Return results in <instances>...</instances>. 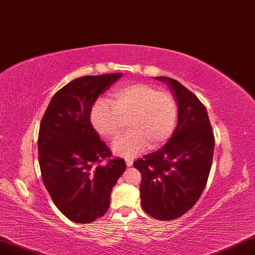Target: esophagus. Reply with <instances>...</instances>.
<instances>
[{
    "instance_id": "esophagus-1",
    "label": "esophagus",
    "mask_w": 255,
    "mask_h": 255,
    "mask_svg": "<svg viewBox=\"0 0 255 255\" xmlns=\"http://www.w3.org/2000/svg\"><path fill=\"white\" fill-rule=\"evenodd\" d=\"M125 160H126V163H127V166H128V167L131 166V165H132V163H134V160L130 159V157H126Z\"/></svg>"
}]
</instances>
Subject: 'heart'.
Wrapping results in <instances>:
<instances>
[{"mask_svg":"<svg viewBox=\"0 0 255 255\" xmlns=\"http://www.w3.org/2000/svg\"><path fill=\"white\" fill-rule=\"evenodd\" d=\"M178 106L174 95L154 85L136 83L96 101L89 112L94 129L107 139H115L128 121L130 130L113 143L115 153L134 156L145 146L155 149L173 134Z\"/></svg>","mask_w":255,"mask_h":255,"instance_id":"b5f03b06","label":"heart"}]
</instances>
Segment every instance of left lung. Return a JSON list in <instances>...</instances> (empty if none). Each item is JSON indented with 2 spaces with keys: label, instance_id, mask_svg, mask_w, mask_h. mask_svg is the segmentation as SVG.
<instances>
[{
  "label": "left lung",
  "instance_id": "left-lung-1",
  "mask_svg": "<svg viewBox=\"0 0 255 255\" xmlns=\"http://www.w3.org/2000/svg\"><path fill=\"white\" fill-rule=\"evenodd\" d=\"M176 99L178 121L164 146L134 162L141 173L140 197L145 213L157 220H173L197 202L208 183L215 137L207 108L174 79L155 77Z\"/></svg>",
  "mask_w": 255,
  "mask_h": 255
}]
</instances>
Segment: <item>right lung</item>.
Instances as JSON below:
<instances>
[{"label": "right lung", "instance_id": "1", "mask_svg": "<svg viewBox=\"0 0 255 255\" xmlns=\"http://www.w3.org/2000/svg\"><path fill=\"white\" fill-rule=\"evenodd\" d=\"M121 76L71 81L56 92L41 119L38 161L43 184L59 211L77 223L93 222L107 213L111 191L126 170L125 160L111 159L89 119L94 102Z\"/></svg>", "mask_w": 255, "mask_h": 255}]
</instances>
